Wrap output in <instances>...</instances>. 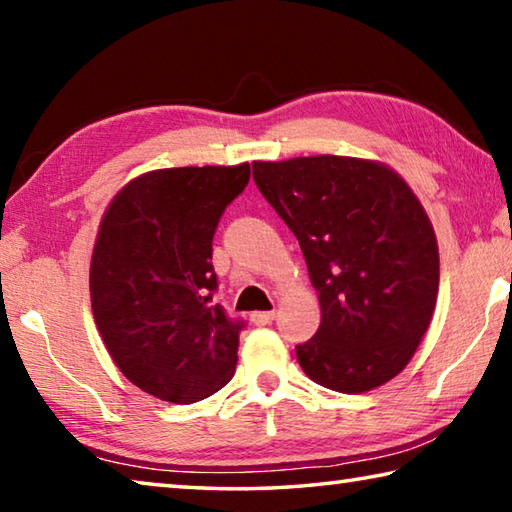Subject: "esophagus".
I'll return each mask as SVG.
<instances>
[{
    "instance_id": "34e87169",
    "label": "esophagus",
    "mask_w": 512,
    "mask_h": 512,
    "mask_svg": "<svg viewBox=\"0 0 512 512\" xmlns=\"http://www.w3.org/2000/svg\"><path fill=\"white\" fill-rule=\"evenodd\" d=\"M250 320H253L255 325H271L275 320V311H255V314H250Z\"/></svg>"
}]
</instances>
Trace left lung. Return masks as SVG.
<instances>
[{
	"instance_id": "left-lung-1",
	"label": "left lung",
	"mask_w": 512,
	"mask_h": 512,
	"mask_svg": "<svg viewBox=\"0 0 512 512\" xmlns=\"http://www.w3.org/2000/svg\"><path fill=\"white\" fill-rule=\"evenodd\" d=\"M318 291L320 327L296 345L316 384L366 393L406 368L429 329L440 259L431 221L400 173L343 155L253 162Z\"/></svg>"
}]
</instances>
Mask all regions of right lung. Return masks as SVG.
Segmentation results:
<instances>
[{
  "instance_id": "add662e5",
  "label": "right lung",
  "mask_w": 512,
  "mask_h": 512,
  "mask_svg": "<svg viewBox=\"0 0 512 512\" xmlns=\"http://www.w3.org/2000/svg\"><path fill=\"white\" fill-rule=\"evenodd\" d=\"M248 178V162L155 169L103 214L90 264L94 323L117 368L158 400H205L235 375L246 323L212 302V239Z\"/></svg>"
}]
</instances>
